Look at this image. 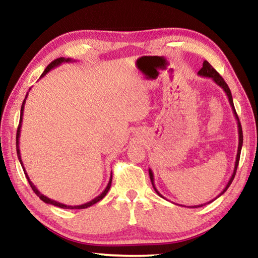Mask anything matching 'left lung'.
I'll return each instance as SVG.
<instances>
[{"instance_id": "8db88e82", "label": "left lung", "mask_w": 258, "mask_h": 258, "mask_svg": "<svg viewBox=\"0 0 258 258\" xmlns=\"http://www.w3.org/2000/svg\"><path fill=\"white\" fill-rule=\"evenodd\" d=\"M198 75L199 76H202V77H208V78H212V80L216 83V84L220 86V87H222V89H223V91L225 92V94H226V97H228V99H229V102H230V104H231V107H232V111H233V115H234V117H235V119H237V123H238V134H239V145H238V152H237V158H235V164H234V169H233V173H232V175H231V177H230V180H229V182H228V184H226V186L224 187L223 189V191L221 192L220 195L217 196V198L220 197V196H222L224 194V192L228 190V187L231 185V183H232V181H233V178H234V175H235V172H237V167H238V164H239V159H240V152H241V148H242V141H243V137H242V128H241V124H240V121H239V117H238V115H237V112H235V109H234V104H233V99H232V94H231V91H230V89H229V86H228V84H226L225 83V81L223 80V78H222V76L220 75V74H218L215 69H214L213 67H212V64L208 62V61H206L205 60L204 61V63H203V68L200 69V71L198 72ZM149 176H150V180H151V183H152V186H154V189H155V191L157 192V194H158L160 197H163V196H161L160 194H159V191L156 189V186H155V180H154V174H152V171L151 169L149 168ZM164 198V197H163ZM211 203V202H209ZM205 205V204H204ZM203 205H198V206H191V207H194V208H197V207H202Z\"/></svg>"}]
</instances>
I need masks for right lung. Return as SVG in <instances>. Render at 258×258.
<instances>
[{
    "instance_id": "add662e5",
    "label": "right lung",
    "mask_w": 258,
    "mask_h": 258,
    "mask_svg": "<svg viewBox=\"0 0 258 258\" xmlns=\"http://www.w3.org/2000/svg\"><path fill=\"white\" fill-rule=\"evenodd\" d=\"M73 61H75V60H73V59H71V58H67V59H66V58H62V56H61V58H58V59L53 60V61H52V62L49 64V66H47V67L45 68V71L43 72V74H42V75H41V77H40V78L44 77V76L46 75V74L51 71V69H53V68H55V67L60 66L61 63H64V62H73ZM29 90H30V89H29ZM27 95H28V93L26 94V97H25V99H24V102H23V104H21V109H20V120H19V126H18V130H17V137H16V139H17V140H16V146H17V156H18V159H19L20 164H21V167H23V169H24V173H25V175H26V177H27V180H28V182H29L30 186H32L33 191L35 192V194L37 195V197H40V199H41V200H43V202H44L45 204L53 205V206L60 207V208H66V209H83V208H87V207L92 206V205H94V204H97L98 202H100V200H101V199L104 197V196H106V195L108 194L109 189H110V186H111V180H112V173H111V175H110V178H109V182H108V184H107V186H106V189H104V190L102 191V194H100V195L98 196V197H95L94 199L91 200V202L86 203V204H83V205H78V206H68V205L61 204V203L55 202V200H52V199H50V198H47L46 196L42 195L41 192L37 190V187L34 185V183H33L32 181H30V178H29V176H28V174H27V172H26V169H25V167H24L23 160H21V156H20V149H19L20 128H21V123H23L24 108H25V102H26V99H27Z\"/></svg>"
}]
</instances>
